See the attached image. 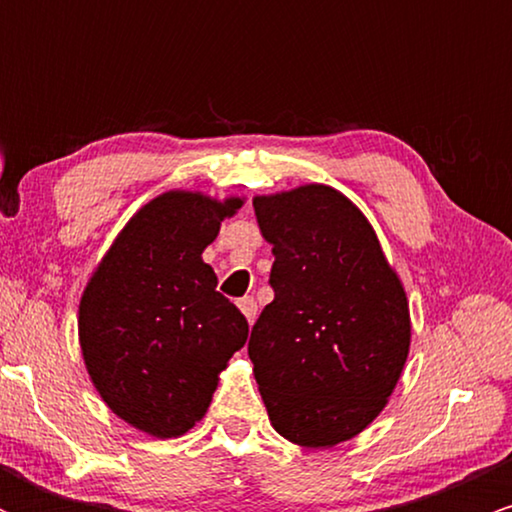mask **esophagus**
Returning <instances> with one entry per match:
<instances>
[{
  "mask_svg": "<svg viewBox=\"0 0 512 512\" xmlns=\"http://www.w3.org/2000/svg\"><path fill=\"white\" fill-rule=\"evenodd\" d=\"M238 308H240V313L245 315V320L250 322H255V315H257V301L252 296H245V298H240L238 301Z\"/></svg>",
  "mask_w": 512,
  "mask_h": 512,
  "instance_id": "obj_1",
  "label": "esophagus"
}]
</instances>
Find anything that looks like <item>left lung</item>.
Returning <instances> with one entry per match:
<instances>
[{
	"instance_id": "1",
	"label": "left lung",
	"mask_w": 512,
	"mask_h": 512,
	"mask_svg": "<svg viewBox=\"0 0 512 512\" xmlns=\"http://www.w3.org/2000/svg\"><path fill=\"white\" fill-rule=\"evenodd\" d=\"M272 243L274 301L248 354L269 421L291 443L332 448L373 424L407 363L402 281L361 209L327 185L252 199Z\"/></svg>"
}]
</instances>
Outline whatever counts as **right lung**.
Returning <instances> with one entry per match:
<instances>
[{"label":"right lung","instance_id":"1","mask_svg":"<svg viewBox=\"0 0 512 512\" xmlns=\"http://www.w3.org/2000/svg\"><path fill=\"white\" fill-rule=\"evenodd\" d=\"M240 207V197L163 192L127 221L81 296L79 344L93 385L154 438H178L207 414L219 373L248 339V320L202 260Z\"/></svg>","mask_w":512,"mask_h":512}]
</instances>
